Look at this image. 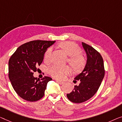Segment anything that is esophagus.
<instances>
[{"label":"esophagus","mask_w":122,"mask_h":122,"mask_svg":"<svg viewBox=\"0 0 122 122\" xmlns=\"http://www.w3.org/2000/svg\"><path fill=\"white\" fill-rule=\"evenodd\" d=\"M56 82H57V83H59V84H60V85H62V84H64V82H63V81H59V80H57V79H56Z\"/></svg>","instance_id":"esophagus-1"}]
</instances>
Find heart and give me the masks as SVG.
<instances>
[{"label": "heart", "instance_id": "obj_1", "mask_svg": "<svg viewBox=\"0 0 122 122\" xmlns=\"http://www.w3.org/2000/svg\"><path fill=\"white\" fill-rule=\"evenodd\" d=\"M59 46L70 56L68 62L74 70L79 71L83 68L85 63V60L84 56L80 54L81 50L77 44L71 41H63L59 44ZM51 51L52 49L51 48L46 50L44 54L45 60H49ZM48 72L52 77L62 79L66 74H68L70 72V70L68 66L53 65L48 69Z\"/></svg>", "mask_w": 122, "mask_h": 122}]
</instances>
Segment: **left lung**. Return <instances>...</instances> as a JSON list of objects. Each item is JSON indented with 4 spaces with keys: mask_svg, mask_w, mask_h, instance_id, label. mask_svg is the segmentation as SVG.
Returning a JSON list of instances; mask_svg holds the SVG:
<instances>
[{
    "mask_svg": "<svg viewBox=\"0 0 122 122\" xmlns=\"http://www.w3.org/2000/svg\"><path fill=\"white\" fill-rule=\"evenodd\" d=\"M87 60L84 70L74 79L79 81V85L67 94L68 100L74 103H81L92 97L99 89L105 76L103 59L95 49L82 42Z\"/></svg>",
    "mask_w": 122,
    "mask_h": 122,
    "instance_id": "8db88e82",
    "label": "left lung"
}]
</instances>
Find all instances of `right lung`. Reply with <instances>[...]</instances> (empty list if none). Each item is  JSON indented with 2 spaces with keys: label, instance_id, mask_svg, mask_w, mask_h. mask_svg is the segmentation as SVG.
Returning a JSON list of instances; mask_svg holds the SVG:
<instances>
[{
  "label": "right lung",
  "instance_id": "add662e5",
  "mask_svg": "<svg viewBox=\"0 0 122 122\" xmlns=\"http://www.w3.org/2000/svg\"><path fill=\"white\" fill-rule=\"evenodd\" d=\"M55 41H33L20 46L9 61V78L16 93L25 100L34 102L44 95L46 85L52 78L34 77L37 67L42 63L47 49Z\"/></svg>",
  "mask_w": 122,
  "mask_h": 122
}]
</instances>
